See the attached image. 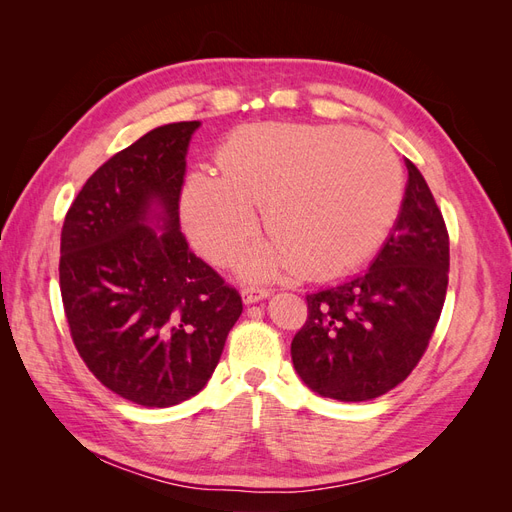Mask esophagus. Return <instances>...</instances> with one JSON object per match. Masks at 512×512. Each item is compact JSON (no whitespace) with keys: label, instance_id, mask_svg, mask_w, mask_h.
<instances>
[{"label":"esophagus","instance_id":"obj_1","mask_svg":"<svg viewBox=\"0 0 512 512\" xmlns=\"http://www.w3.org/2000/svg\"><path fill=\"white\" fill-rule=\"evenodd\" d=\"M269 294H271L269 290H265V288H254V286H247V288L241 290V297H243L245 303H258V301H262V299H267Z\"/></svg>","mask_w":512,"mask_h":512}]
</instances>
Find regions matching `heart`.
I'll return each mask as SVG.
<instances>
[{
	"mask_svg": "<svg viewBox=\"0 0 512 512\" xmlns=\"http://www.w3.org/2000/svg\"><path fill=\"white\" fill-rule=\"evenodd\" d=\"M220 175L198 170L181 194L192 241L226 265L256 230L271 241L247 252V277L294 265L301 277L335 275L384 239L401 198L399 160L369 132L307 123H258L232 132L218 153Z\"/></svg>",
	"mask_w": 512,
	"mask_h": 512,
	"instance_id": "heart-1",
	"label": "heart"
}]
</instances>
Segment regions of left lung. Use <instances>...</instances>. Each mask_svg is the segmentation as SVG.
<instances>
[{
  "label": "left lung",
  "instance_id": "8db88e82",
  "mask_svg": "<svg viewBox=\"0 0 512 512\" xmlns=\"http://www.w3.org/2000/svg\"><path fill=\"white\" fill-rule=\"evenodd\" d=\"M408 185L391 237L371 267L307 294L290 344L301 380L322 397L367 401L404 382L425 354L448 286V230L425 177Z\"/></svg>",
  "mask_w": 512,
  "mask_h": 512
}]
</instances>
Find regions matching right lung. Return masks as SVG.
<instances>
[{
  "mask_svg": "<svg viewBox=\"0 0 512 512\" xmlns=\"http://www.w3.org/2000/svg\"><path fill=\"white\" fill-rule=\"evenodd\" d=\"M198 126L168 123L115 153L61 228L59 288L72 342L106 389L145 408L203 391L243 312L237 288L179 230L185 153Z\"/></svg>",
  "mask_w": 512,
  "mask_h": 512,
  "instance_id": "add662e5",
  "label": "right lung"
}]
</instances>
